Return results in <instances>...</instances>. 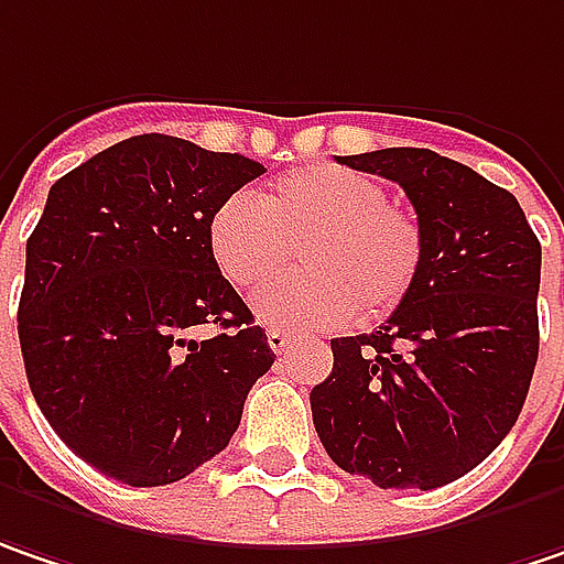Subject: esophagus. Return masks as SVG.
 I'll return each instance as SVG.
<instances>
[{"instance_id":"34e87169","label":"esophagus","mask_w":564,"mask_h":564,"mask_svg":"<svg viewBox=\"0 0 564 564\" xmlns=\"http://www.w3.org/2000/svg\"><path fill=\"white\" fill-rule=\"evenodd\" d=\"M268 345H271L274 354H286L293 341H290V335H286V332H281V328H271V332H268Z\"/></svg>"}]
</instances>
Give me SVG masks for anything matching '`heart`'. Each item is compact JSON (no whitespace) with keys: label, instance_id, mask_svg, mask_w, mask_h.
Here are the masks:
<instances>
[{"label":"heart","instance_id":"heart-1","mask_svg":"<svg viewBox=\"0 0 564 564\" xmlns=\"http://www.w3.org/2000/svg\"><path fill=\"white\" fill-rule=\"evenodd\" d=\"M207 246L232 286L274 281L303 254L306 274L271 283L254 315L293 332L341 328L395 313L424 264V229L412 210L389 200L377 178L341 165H306L281 175L258 200L229 194L210 216Z\"/></svg>","mask_w":564,"mask_h":564}]
</instances>
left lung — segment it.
<instances>
[{"label":"left lung","mask_w":564,"mask_h":564,"mask_svg":"<svg viewBox=\"0 0 564 564\" xmlns=\"http://www.w3.org/2000/svg\"><path fill=\"white\" fill-rule=\"evenodd\" d=\"M395 182L424 229L409 300L370 335L335 338L310 392L325 453L380 488H441L513 427L540 354L543 249L511 191L431 150L338 155Z\"/></svg>","instance_id":"left-lung-1"}]
</instances>
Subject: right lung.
<instances>
[{"instance_id": "obj_1", "label": "right lung", "mask_w": 564, "mask_h": 564, "mask_svg": "<svg viewBox=\"0 0 564 564\" xmlns=\"http://www.w3.org/2000/svg\"><path fill=\"white\" fill-rule=\"evenodd\" d=\"M264 165L143 133L47 194L18 303L28 386L59 441L108 479L152 488L226 449L274 364L216 268L214 210ZM214 324L194 343L189 332Z\"/></svg>"}]
</instances>
